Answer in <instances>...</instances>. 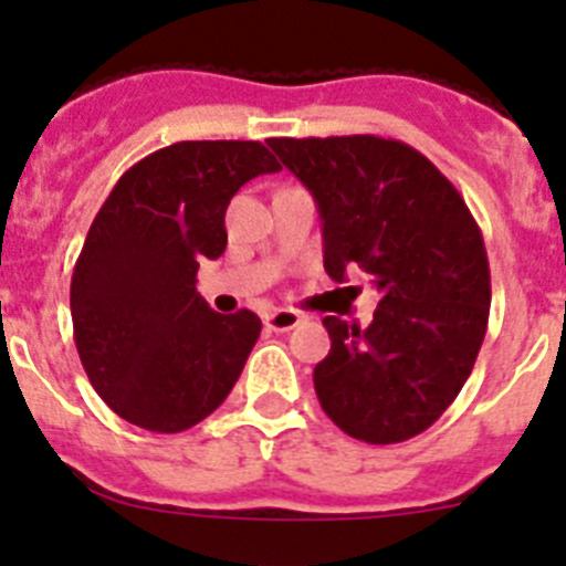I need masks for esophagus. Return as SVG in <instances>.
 Segmentation results:
<instances>
[{
  "mask_svg": "<svg viewBox=\"0 0 566 566\" xmlns=\"http://www.w3.org/2000/svg\"><path fill=\"white\" fill-rule=\"evenodd\" d=\"M304 321L302 313H295V310H271V313L264 315V327L271 329V333H287V329L298 327Z\"/></svg>",
  "mask_w": 566,
  "mask_h": 566,
  "instance_id": "obj_1",
  "label": "esophagus"
}]
</instances>
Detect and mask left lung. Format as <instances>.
I'll use <instances>...</instances> for the list:
<instances>
[{"label": "left lung", "instance_id": "1", "mask_svg": "<svg viewBox=\"0 0 566 566\" xmlns=\"http://www.w3.org/2000/svg\"><path fill=\"white\" fill-rule=\"evenodd\" d=\"M307 186L324 233V271L369 273V327L327 315L329 355L315 366L321 409L355 440L420 434L454 403L480 355L491 271L480 226L429 157L375 135L271 137Z\"/></svg>", "mask_w": 566, "mask_h": 566}]
</instances>
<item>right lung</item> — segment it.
<instances>
[{"mask_svg":"<svg viewBox=\"0 0 566 566\" xmlns=\"http://www.w3.org/2000/svg\"><path fill=\"white\" fill-rule=\"evenodd\" d=\"M279 169L256 140H182L135 163L101 206L70 313L86 378L132 426L177 434L231 395L262 321L213 313L197 268L226 251L231 197Z\"/></svg>","mask_w":566,"mask_h":566,"instance_id":"add662e5","label":"right lung"}]
</instances>
